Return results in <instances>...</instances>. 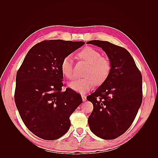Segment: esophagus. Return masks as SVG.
<instances>
[{
  "label": "esophagus",
  "instance_id": "obj_1",
  "mask_svg": "<svg viewBox=\"0 0 158 158\" xmlns=\"http://www.w3.org/2000/svg\"><path fill=\"white\" fill-rule=\"evenodd\" d=\"M81 96H82V101L83 102H85V100H86V96H85V95H81Z\"/></svg>",
  "mask_w": 158,
  "mask_h": 158
}]
</instances>
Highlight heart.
<instances>
[{
  "instance_id": "b5f03b06",
  "label": "heart",
  "mask_w": 158,
  "mask_h": 158,
  "mask_svg": "<svg viewBox=\"0 0 158 158\" xmlns=\"http://www.w3.org/2000/svg\"><path fill=\"white\" fill-rule=\"evenodd\" d=\"M78 56L88 63L85 73L86 76L76 78L69 84V86L75 92L83 94L92 88L95 83L101 84L104 82L110 74L111 66L107 59L102 57L98 50L91 47H86L80 51ZM60 70L66 78H73V60L70 55L66 56L62 60Z\"/></svg>"
}]
</instances>
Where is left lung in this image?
<instances>
[{"mask_svg": "<svg viewBox=\"0 0 158 158\" xmlns=\"http://www.w3.org/2000/svg\"><path fill=\"white\" fill-rule=\"evenodd\" d=\"M107 55L111 69L108 78L87 96L94 109L88 125L95 135L114 139L125 133L136 116L142 102V78L127 49L108 41L92 40Z\"/></svg>", "mask_w": 158, "mask_h": 158, "instance_id": "obj_1", "label": "left lung"}]
</instances>
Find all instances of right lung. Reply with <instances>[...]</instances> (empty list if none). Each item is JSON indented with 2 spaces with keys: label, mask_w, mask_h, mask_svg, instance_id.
Masks as SVG:
<instances>
[{
  "label": "right lung",
  "mask_w": 158,
  "mask_h": 158,
  "mask_svg": "<svg viewBox=\"0 0 158 158\" xmlns=\"http://www.w3.org/2000/svg\"><path fill=\"white\" fill-rule=\"evenodd\" d=\"M83 41H44L28 51L19 69L14 95L23 123L42 139H58L70 127L69 117L82 102L80 95L63 86L60 64Z\"/></svg>",
  "instance_id": "add662e5"
}]
</instances>
